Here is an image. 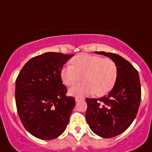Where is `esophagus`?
Listing matches in <instances>:
<instances>
[{
	"label": "esophagus",
	"mask_w": 152,
	"mask_h": 152,
	"mask_svg": "<svg viewBox=\"0 0 152 152\" xmlns=\"http://www.w3.org/2000/svg\"><path fill=\"white\" fill-rule=\"evenodd\" d=\"M84 100V97H78V96L75 97V101L76 102L80 101V100Z\"/></svg>",
	"instance_id": "1"
}]
</instances>
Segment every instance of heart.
Segmentation results:
<instances>
[{
  "label": "heart",
  "instance_id": "obj_1",
  "mask_svg": "<svg viewBox=\"0 0 152 152\" xmlns=\"http://www.w3.org/2000/svg\"><path fill=\"white\" fill-rule=\"evenodd\" d=\"M60 77L64 85L72 87L81 80L84 82L69 90L72 96H82L94 94L101 96L113 88L118 77L116 62L96 55L82 53L71 60L60 71Z\"/></svg>",
  "mask_w": 152,
  "mask_h": 152
}]
</instances>
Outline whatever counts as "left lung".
Here are the masks:
<instances>
[{"instance_id": "8db88e82", "label": "left lung", "mask_w": 152, "mask_h": 152, "mask_svg": "<svg viewBox=\"0 0 152 152\" xmlns=\"http://www.w3.org/2000/svg\"><path fill=\"white\" fill-rule=\"evenodd\" d=\"M110 58L118 68V77L107 96L100 99L86 98V119L95 134L113 138L129 127L138 113L141 102L139 72L131 63L115 53L96 52Z\"/></svg>"}]
</instances>
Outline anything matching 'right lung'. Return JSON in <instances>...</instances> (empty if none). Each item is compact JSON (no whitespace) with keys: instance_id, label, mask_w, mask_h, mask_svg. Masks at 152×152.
<instances>
[{"instance_id":"1","label":"right lung","mask_w":152,"mask_h":152,"mask_svg":"<svg viewBox=\"0 0 152 152\" xmlns=\"http://www.w3.org/2000/svg\"><path fill=\"white\" fill-rule=\"evenodd\" d=\"M73 55L45 52L25 64L16 80L15 100L21 123L40 139H54L69 122L75 99L66 96L60 71Z\"/></svg>"}]
</instances>
